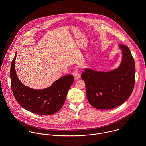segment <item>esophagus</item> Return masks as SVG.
<instances>
[{
	"mask_svg": "<svg viewBox=\"0 0 146 146\" xmlns=\"http://www.w3.org/2000/svg\"><path fill=\"white\" fill-rule=\"evenodd\" d=\"M73 76H74V77L76 80H78L80 77V73L78 72V71L77 70H75L73 72Z\"/></svg>",
	"mask_w": 146,
	"mask_h": 146,
	"instance_id": "obj_1",
	"label": "esophagus"
}]
</instances>
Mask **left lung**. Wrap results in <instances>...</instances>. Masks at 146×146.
<instances>
[{
	"instance_id": "8db88e82",
	"label": "left lung",
	"mask_w": 146,
	"mask_h": 146,
	"mask_svg": "<svg viewBox=\"0 0 146 146\" xmlns=\"http://www.w3.org/2000/svg\"><path fill=\"white\" fill-rule=\"evenodd\" d=\"M118 47L122 52V59L118 68L108 72L86 68L81 74L88 100L95 109L109 110L120 106L128 99L134 88V59L127 46Z\"/></svg>"
}]
</instances>
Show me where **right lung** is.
I'll return each mask as SVG.
<instances>
[{
	"mask_svg": "<svg viewBox=\"0 0 146 146\" xmlns=\"http://www.w3.org/2000/svg\"><path fill=\"white\" fill-rule=\"evenodd\" d=\"M17 52L10 68L11 89L17 102L32 113L48 115L58 111L63 106L68 92L74 81L72 74L60 77L45 89L35 90L24 86L17 76L15 62Z\"/></svg>",
	"mask_w": 146,
	"mask_h": 146,
	"instance_id": "add662e5",
	"label": "right lung"
}]
</instances>
